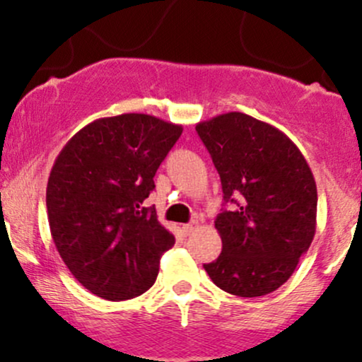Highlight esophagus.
<instances>
[{"label":"esophagus","mask_w":362,"mask_h":362,"mask_svg":"<svg viewBox=\"0 0 362 362\" xmlns=\"http://www.w3.org/2000/svg\"><path fill=\"white\" fill-rule=\"evenodd\" d=\"M197 228V221H192V223H187L182 226V231H184V235H190L192 231Z\"/></svg>","instance_id":"1"}]
</instances>
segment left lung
I'll list each match as a JSON object with an SVG mask.
<instances>
[{
  "label": "left lung",
  "mask_w": 362,
  "mask_h": 362,
  "mask_svg": "<svg viewBox=\"0 0 362 362\" xmlns=\"http://www.w3.org/2000/svg\"><path fill=\"white\" fill-rule=\"evenodd\" d=\"M231 211L216 216L223 252L206 272L218 288L255 298L293 276L317 230V184L284 132L242 112L199 122Z\"/></svg>",
  "instance_id": "left-lung-1"
}]
</instances>
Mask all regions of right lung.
<instances>
[{
    "label": "right lung",
    "mask_w": 362,
    "mask_h": 362,
    "mask_svg": "<svg viewBox=\"0 0 362 362\" xmlns=\"http://www.w3.org/2000/svg\"><path fill=\"white\" fill-rule=\"evenodd\" d=\"M182 126L148 114L90 122L66 143L47 182V218L62 262L97 296L122 301L155 284L175 236L144 199Z\"/></svg>",
    "instance_id": "obj_1"
}]
</instances>
